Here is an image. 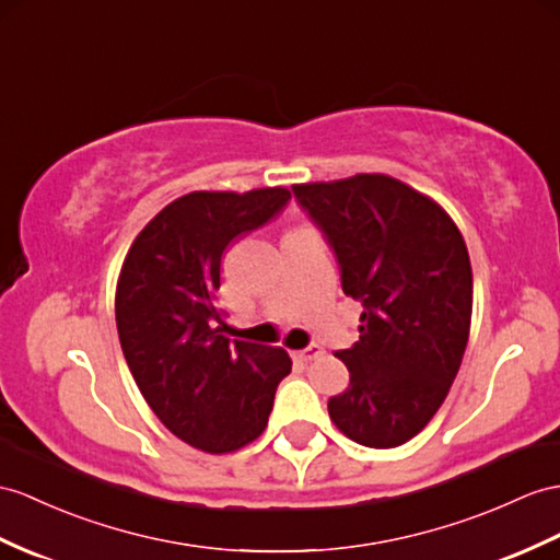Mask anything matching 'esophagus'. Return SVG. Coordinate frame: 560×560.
<instances>
[{
  "label": "esophagus",
  "instance_id": "1",
  "mask_svg": "<svg viewBox=\"0 0 560 560\" xmlns=\"http://www.w3.org/2000/svg\"><path fill=\"white\" fill-rule=\"evenodd\" d=\"M323 347H318V345H311V347H306V349H302V351H296L294 357L299 359V361H304V363H308V361H316L318 357H323Z\"/></svg>",
  "mask_w": 560,
  "mask_h": 560
}]
</instances>
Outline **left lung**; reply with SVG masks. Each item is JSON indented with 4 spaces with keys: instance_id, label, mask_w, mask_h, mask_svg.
Segmentation results:
<instances>
[{
    "instance_id": "left-lung-1",
    "label": "left lung",
    "mask_w": 560,
    "mask_h": 560,
    "mask_svg": "<svg viewBox=\"0 0 560 560\" xmlns=\"http://www.w3.org/2000/svg\"><path fill=\"white\" fill-rule=\"evenodd\" d=\"M292 189L335 249L345 294L363 306L359 342L335 353L349 387L327 413L363 446L406 444L440 411L468 345L466 242L438 201L383 173Z\"/></svg>"
}]
</instances>
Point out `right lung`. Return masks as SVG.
Here are the masks:
<instances>
[{
    "label": "right lung",
    "instance_id": "1",
    "mask_svg": "<svg viewBox=\"0 0 560 560\" xmlns=\"http://www.w3.org/2000/svg\"><path fill=\"white\" fill-rule=\"evenodd\" d=\"M290 197L288 187L183 195L142 228L122 261V357L156 418L199 452L230 454L261 438L280 380L292 371L282 347L230 342L215 308L223 252Z\"/></svg>",
    "mask_w": 560,
    "mask_h": 560
}]
</instances>
